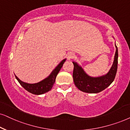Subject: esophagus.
Instances as JSON below:
<instances>
[{"label":"esophagus","instance_id":"obj_1","mask_svg":"<svg viewBox=\"0 0 130 130\" xmlns=\"http://www.w3.org/2000/svg\"><path fill=\"white\" fill-rule=\"evenodd\" d=\"M74 56H75V55H74L73 53H69L68 54H67V60H71V59H72V58H73Z\"/></svg>","mask_w":130,"mask_h":130}]
</instances>
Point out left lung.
I'll return each instance as SVG.
<instances>
[{
	"instance_id": "8db88e82",
	"label": "left lung",
	"mask_w": 130,
	"mask_h": 130,
	"mask_svg": "<svg viewBox=\"0 0 130 130\" xmlns=\"http://www.w3.org/2000/svg\"><path fill=\"white\" fill-rule=\"evenodd\" d=\"M116 52L113 63L108 73L99 77L90 76L77 63L73 61L74 65L73 78L76 87L81 91L87 93H98L108 87L115 79L118 69V51L115 44Z\"/></svg>"
}]
</instances>
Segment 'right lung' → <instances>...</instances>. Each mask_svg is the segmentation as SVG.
I'll return each instance as SVG.
<instances>
[{
  "label": "right lung",
  "mask_w": 130,
  "mask_h": 130,
  "mask_svg": "<svg viewBox=\"0 0 130 130\" xmlns=\"http://www.w3.org/2000/svg\"><path fill=\"white\" fill-rule=\"evenodd\" d=\"M66 60V59H64L63 60H62L59 63V64L54 69V70L52 72V73L50 74V75L48 77H47L45 79L41 80L40 82H38V83H26V82L21 81L15 75V76L16 79L20 84V85L24 88L25 90L27 91L28 92L33 94H35V95L43 94L51 90L52 87H53V85L55 83V78H56L57 74L60 72V69H61Z\"/></svg>",
  "instance_id": "add662e5"
}]
</instances>
